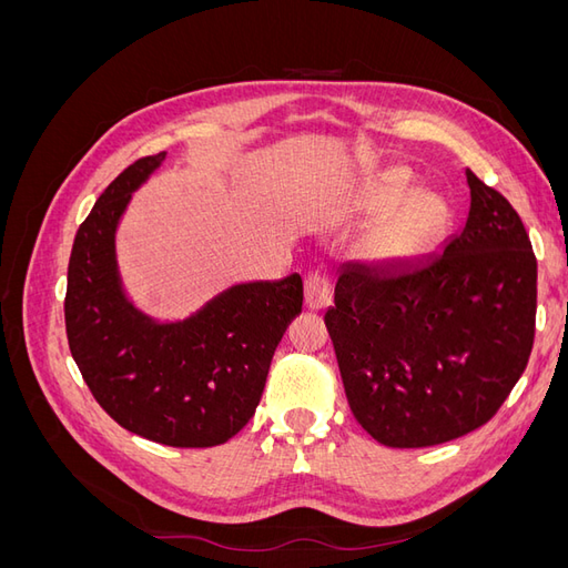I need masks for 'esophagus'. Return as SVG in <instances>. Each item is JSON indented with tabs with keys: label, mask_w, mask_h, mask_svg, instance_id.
<instances>
[{
	"label": "esophagus",
	"mask_w": 568,
	"mask_h": 568,
	"mask_svg": "<svg viewBox=\"0 0 568 568\" xmlns=\"http://www.w3.org/2000/svg\"><path fill=\"white\" fill-rule=\"evenodd\" d=\"M305 288V305L311 307V311H322L332 303V286L329 280L322 277V274H307V280L303 284Z\"/></svg>",
	"instance_id": "obj_1"
}]
</instances>
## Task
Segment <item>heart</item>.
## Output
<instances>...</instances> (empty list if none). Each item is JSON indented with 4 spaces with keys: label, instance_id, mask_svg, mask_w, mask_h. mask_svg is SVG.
<instances>
[{
    "label": "heart",
    "instance_id": "b5f03b06",
    "mask_svg": "<svg viewBox=\"0 0 568 568\" xmlns=\"http://www.w3.org/2000/svg\"><path fill=\"white\" fill-rule=\"evenodd\" d=\"M407 194V178L403 173H386L376 182H369L355 203L363 211L379 213L395 206L376 230L372 232L367 242V253L374 263L384 267H398L405 265L434 242V236L445 222V205L438 196L428 192Z\"/></svg>",
    "mask_w": 568,
    "mask_h": 568
}]
</instances>
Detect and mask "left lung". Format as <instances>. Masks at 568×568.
<instances>
[{"instance_id":"8db88e82","label":"left lung","mask_w":568,"mask_h":568,"mask_svg":"<svg viewBox=\"0 0 568 568\" xmlns=\"http://www.w3.org/2000/svg\"><path fill=\"white\" fill-rule=\"evenodd\" d=\"M469 213L426 261L341 267L324 313L355 419L388 448L484 426L526 369L538 265L509 201L464 170Z\"/></svg>"}]
</instances>
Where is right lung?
I'll use <instances>...</instances> for the list:
<instances>
[{"label": "right lung", "mask_w": 568, "mask_h": 568, "mask_svg": "<svg viewBox=\"0 0 568 568\" xmlns=\"http://www.w3.org/2000/svg\"><path fill=\"white\" fill-rule=\"evenodd\" d=\"M165 161L123 170L82 222L68 263L65 334L97 403L128 432L173 448H211L242 432L261 403L274 348L301 313L303 282H239L182 320L128 296L115 234L132 194Z\"/></svg>", "instance_id": "obj_1"}]
</instances>
